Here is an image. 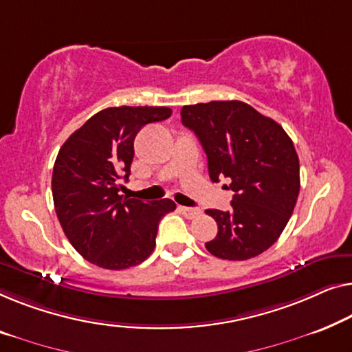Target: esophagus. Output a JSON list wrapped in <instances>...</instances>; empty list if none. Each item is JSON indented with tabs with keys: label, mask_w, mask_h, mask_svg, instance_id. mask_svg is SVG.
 <instances>
[{
	"label": "esophagus",
	"mask_w": 352,
	"mask_h": 352,
	"mask_svg": "<svg viewBox=\"0 0 352 352\" xmlns=\"http://www.w3.org/2000/svg\"><path fill=\"white\" fill-rule=\"evenodd\" d=\"M179 211L184 214L187 219H193V217L200 216V214H201V211L197 210V208H187V206H179Z\"/></svg>",
	"instance_id": "1"
}]
</instances>
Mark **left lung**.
<instances>
[{"instance_id":"8db88e82","label":"left lung","mask_w":352,"mask_h":352,"mask_svg":"<svg viewBox=\"0 0 352 352\" xmlns=\"http://www.w3.org/2000/svg\"><path fill=\"white\" fill-rule=\"evenodd\" d=\"M181 119L206 152L211 181L227 177L233 190L230 210H206L217 222L206 249L223 261L267 251L287 226L300 192L292 140L278 122L236 100L184 106Z\"/></svg>"}]
</instances>
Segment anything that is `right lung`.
<instances>
[{"instance_id": "add662e5", "label": "right lung", "mask_w": 352, "mask_h": 352, "mask_svg": "<svg viewBox=\"0 0 352 352\" xmlns=\"http://www.w3.org/2000/svg\"><path fill=\"white\" fill-rule=\"evenodd\" d=\"M165 106H119L91 116L60 147L52 173L54 206L66 238L85 261L106 270L140 265L155 248L170 198L144 203L120 195L129 181L135 136L165 120Z\"/></svg>"}]
</instances>
